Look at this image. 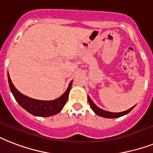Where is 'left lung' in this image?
<instances>
[{"label":"left lung","instance_id":"obj_1","mask_svg":"<svg viewBox=\"0 0 153 153\" xmlns=\"http://www.w3.org/2000/svg\"><path fill=\"white\" fill-rule=\"evenodd\" d=\"M88 100H89V105L91 107V108L93 109V111L96 113L97 115H99V116H101V117L108 118V119H114V118L121 117L123 115L128 114V113L135 107L134 105V106L132 107L131 108L128 109V110H126V111H122V112H110V111H105V110H103V109L98 108V107L93 102V100L90 99V97H89V96H88Z\"/></svg>","mask_w":153,"mask_h":153}]
</instances>
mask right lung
<instances>
[{
    "label": "right lung",
    "mask_w": 153,
    "mask_h": 153,
    "mask_svg": "<svg viewBox=\"0 0 153 153\" xmlns=\"http://www.w3.org/2000/svg\"><path fill=\"white\" fill-rule=\"evenodd\" d=\"M8 79L11 92L13 94L16 101L19 103V105L32 115L41 116V117L52 116V115H56L57 113L61 111L68 100V94H69L73 82V81L71 82L65 93L59 98L53 100H39L25 96L23 94H21L12 84L8 72Z\"/></svg>",
    "instance_id": "add662e5"
}]
</instances>
